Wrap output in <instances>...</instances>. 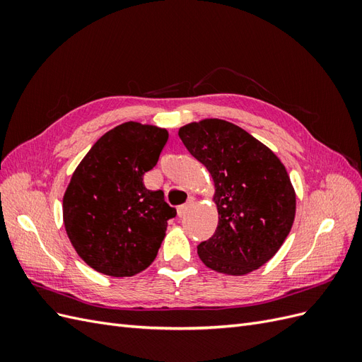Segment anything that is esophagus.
Instances as JSON below:
<instances>
[{"instance_id": "esophagus-1", "label": "esophagus", "mask_w": 362, "mask_h": 362, "mask_svg": "<svg viewBox=\"0 0 362 362\" xmlns=\"http://www.w3.org/2000/svg\"><path fill=\"white\" fill-rule=\"evenodd\" d=\"M190 206H192V201H189L187 204L181 205V206L178 208V217H184L185 214H187L189 210H190Z\"/></svg>"}]
</instances>
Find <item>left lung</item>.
<instances>
[{
  "label": "left lung",
  "mask_w": 362,
  "mask_h": 362,
  "mask_svg": "<svg viewBox=\"0 0 362 362\" xmlns=\"http://www.w3.org/2000/svg\"><path fill=\"white\" fill-rule=\"evenodd\" d=\"M178 136L214 182L218 223L198 246L201 261L233 276L264 266L294 222L296 193L286 166L247 131L222 119L187 124Z\"/></svg>",
  "instance_id": "8db88e82"
}]
</instances>
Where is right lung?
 <instances>
[{
    "label": "right lung",
    "mask_w": 362,
    "mask_h": 362,
    "mask_svg": "<svg viewBox=\"0 0 362 362\" xmlns=\"http://www.w3.org/2000/svg\"><path fill=\"white\" fill-rule=\"evenodd\" d=\"M168 129L139 122L115 127L74 170L63 196V223L74 249L96 272L134 276L156 259L177 214L144 175L156 166Z\"/></svg>",
    "instance_id": "1"
}]
</instances>
